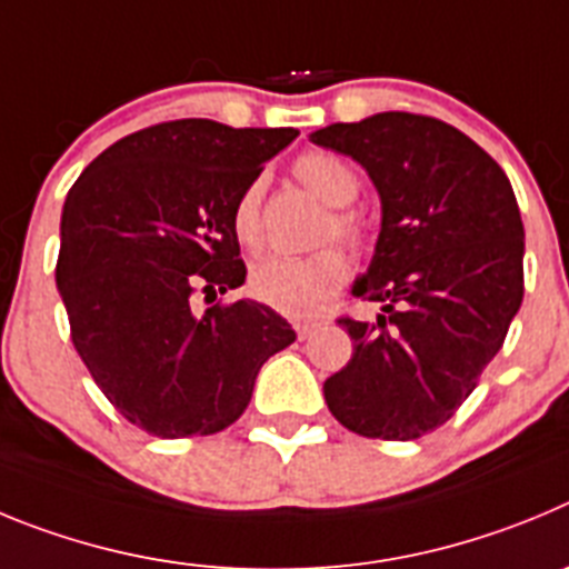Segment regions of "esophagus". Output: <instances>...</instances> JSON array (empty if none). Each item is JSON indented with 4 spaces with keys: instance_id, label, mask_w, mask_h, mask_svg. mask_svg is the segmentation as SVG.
I'll return each mask as SVG.
<instances>
[{
    "instance_id": "1",
    "label": "esophagus",
    "mask_w": 569,
    "mask_h": 569,
    "mask_svg": "<svg viewBox=\"0 0 569 569\" xmlns=\"http://www.w3.org/2000/svg\"><path fill=\"white\" fill-rule=\"evenodd\" d=\"M322 322L320 320H297L295 322V331H297V337H300V340H309L311 335H315L317 329H320Z\"/></svg>"
}]
</instances>
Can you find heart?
<instances>
[{
  "mask_svg": "<svg viewBox=\"0 0 569 569\" xmlns=\"http://www.w3.org/2000/svg\"><path fill=\"white\" fill-rule=\"evenodd\" d=\"M295 178L320 203L331 207L322 221L320 240H342L346 247L362 249L368 243V218L348 203L360 196V176L331 152H306L295 161ZM232 229L243 247H260V187L252 183L240 192L232 209ZM348 280V260L337 247L320 249L306 258H266L249 274L254 300L295 320L320 315L322 306Z\"/></svg>",
  "mask_w": 569,
  "mask_h": 569,
  "instance_id": "obj_1",
  "label": "heart"
}]
</instances>
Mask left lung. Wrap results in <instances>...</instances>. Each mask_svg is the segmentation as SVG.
Returning a JSON list of instances; mask_svg holds the SVG:
<instances>
[{"mask_svg":"<svg viewBox=\"0 0 569 569\" xmlns=\"http://www.w3.org/2000/svg\"><path fill=\"white\" fill-rule=\"evenodd\" d=\"M311 141L362 163L382 201L377 252L351 289L382 315L337 320L355 355L322 393L348 431L419 439L470 397L525 297L513 187L465 132L417 112L329 124Z\"/></svg>","mask_w":569,"mask_h":569,"instance_id":"obj_1","label":"left lung"}]
</instances>
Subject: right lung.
I'll use <instances>...</instances> for the list:
<instances>
[{"mask_svg":"<svg viewBox=\"0 0 569 569\" xmlns=\"http://www.w3.org/2000/svg\"><path fill=\"white\" fill-rule=\"evenodd\" d=\"M295 138L291 127L163 121L107 147L70 189L56 263L70 337L116 411L152 437L229 428L260 366L295 342L254 300L192 309L196 295L247 280L234 201Z\"/></svg>","mask_w":569,"mask_h":569,"instance_id":"1","label":"right lung"}]
</instances>
